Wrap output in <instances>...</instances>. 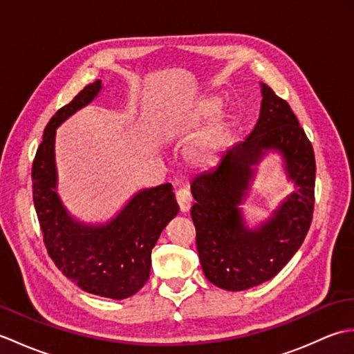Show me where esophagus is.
<instances>
[{"label": "esophagus", "mask_w": 354, "mask_h": 354, "mask_svg": "<svg viewBox=\"0 0 354 354\" xmlns=\"http://www.w3.org/2000/svg\"><path fill=\"white\" fill-rule=\"evenodd\" d=\"M175 198H176V202H178V205H179V209H181V213L189 212L190 207H192V201H193L190 190L187 189V187H183V189H179L176 192Z\"/></svg>", "instance_id": "obj_1"}]
</instances>
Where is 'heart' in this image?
<instances>
[{"mask_svg":"<svg viewBox=\"0 0 354 354\" xmlns=\"http://www.w3.org/2000/svg\"><path fill=\"white\" fill-rule=\"evenodd\" d=\"M217 111H219V102L217 100L209 99L202 102L181 124L173 127L171 135L184 138L190 137L202 123L207 122L209 117H213ZM225 140H227V124H225L223 120H217L193 142L189 149V160L198 167H208V165L214 164L225 145Z\"/></svg>","mask_w":354,"mask_h":354,"instance_id":"b5f03b06","label":"heart"}]
</instances>
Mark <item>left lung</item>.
Listing matches in <instances>:
<instances>
[{"label":"left lung","mask_w":354,"mask_h":354,"mask_svg":"<svg viewBox=\"0 0 354 354\" xmlns=\"http://www.w3.org/2000/svg\"><path fill=\"white\" fill-rule=\"evenodd\" d=\"M261 95L260 117L250 137L192 183L196 201L192 219L202 270L225 290H245L275 277L303 245L313 217L317 164L312 142L288 102L265 84ZM268 149L282 152L296 192L269 221L250 230L236 205L249 188L252 165Z\"/></svg>","instance_id":"obj_1"}]
</instances>
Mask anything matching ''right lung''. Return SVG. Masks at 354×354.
Here are the masks:
<instances>
[{"mask_svg": "<svg viewBox=\"0 0 354 354\" xmlns=\"http://www.w3.org/2000/svg\"><path fill=\"white\" fill-rule=\"evenodd\" d=\"M102 80L86 85L45 126L32 167L33 202L44 245L59 270L80 289L124 299L146 284L152 250L179 212L170 184L142 190L106 225H85L66 213L56 193V127L100 93Z\"/></svg>", "mask_w": 354, "mask_h": 354, "instance_id": "right-lung-1", "label": "right lung"}]
</instances>
